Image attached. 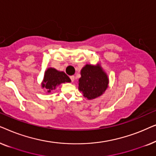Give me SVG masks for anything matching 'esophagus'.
I'll use <instances>...</instances> for the list:
<instances>
[{
    "instance_id": "34e87169",
    "label": "esophagus",
    "mask_w": 156,
    "mask_h": 156,
    "mask_svg": "<svg viewBox=\"0 0 156 156\" xmlns=\"http://www.w3.org/2000/svg\"><path fill=\"white\" fill-rule=\"evenodd\" d=\"M70 80H71V81L72 82H74V76H70Z\"/></svg>"
}]
</instances>
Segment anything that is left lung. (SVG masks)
<instances>
[{
    "label": "left lung",
    "mask_w": 156,
    "mask_h": 156,
    "mask_svg": "<svg viewBox=\"0 0 156 156\" xmlns=\"http://www.w3.org/2000/svg\"><path fill=\"white\" fill-rule=\"evenodd\" d=\"M108 80L101 67L87 65L81 70L79 89L88 99H95L103 94L108 87Z\"/></svg>",
    "instance_id": "1"
}]
</instances>
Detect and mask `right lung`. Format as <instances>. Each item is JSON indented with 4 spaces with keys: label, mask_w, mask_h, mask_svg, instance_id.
<instances>
[{
    "label": "right lung",
    "mask_w": 156,
    "mask_h": 156,
    "mask_svg": "<svg viewBox=\"0 0 156 156\" xmlns=\"http://www.w3.org/2000/svg\"><path fill=\"white\" fill-rule=\"evenodd\" d=\"M70 82L71 80L65 72H59L54 68H49L44 74L42 87V88H45L48 92H50L61 83Z\"/></svg>",
    "instance_id": "obj_1"
}]
</instances>
